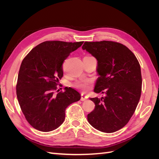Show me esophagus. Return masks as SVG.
<instances>
[{
    "label": "esophagus",
    "instance_id": "esophagus-1",
    "mask_svg": "<svg viewBox=\"0 0 159 159\" xmlns=\"http://www.w3.org/2000/svg\"><path fill=\"white\" fill-rule=\"evenodd\" d=\"M87 99H88V96L87 95H84V94L81 95V102H84V101H85Z\"/></svg>",
    "mask_w": 159,
    "mask_h": 159
}]
</instances>
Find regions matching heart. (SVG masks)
Segmentation results:
<instances>
[{"label": "heart", "mask_w": 159, "mask_h": 159, "mask_svg": "<svg viewBox=\"0 0 159 159\" xmlns=\"http://www.w3.org/2000/svg\"><path fill=\"white\" fill-rule=\"evenodd\" d=\"M91 82V81L88 79H81L80 80L77 81L74 84L75 88H78L81 89H87L88 88V86Z\"/></svg>", "instance_id": "heart-1"}]
</instances>
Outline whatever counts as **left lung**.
<instances>
[{
    "label": "left lung",
    "instance_id": "1",
    "mask_svg": "<svg viewBox=\"0 0 159 159\" xmlns=\"http://www.w3.org/2000/svg\"><path fill=\"white\" fill-rule=\"evenodd\" d=\"M82 49L98 60L99 77L94 91L105 94L90 98L95 109L88 122L104 133H113L126 125L135 111L142 89L141 66L127 46L113 41L85 42Z\"/></svg>",
    "mask_w": 159,
    "mask_h": 159
}]
</instances>
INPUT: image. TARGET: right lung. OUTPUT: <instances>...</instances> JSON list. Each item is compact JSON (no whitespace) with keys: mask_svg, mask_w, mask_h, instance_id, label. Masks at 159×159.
<instances>
[{"mask_svg":"<svg viewBox=\"0 0 159 159\" xmlns=\"http://www.w3.org/2000/svg\"><path fill=\"white\" fill-rule=\"evenodd\" d=\"M83 43L45 41L23 59L16 95L26 121L38 131L48 132L60 127L65 119L66 108L80 99L76 90L66 88L59 92L57 85L63 77L64 60Z\"/></svg>","mask_w":159,"mask_h":159,"instance_id":"right-lung-1","label":"right lung"}]
</instances>
